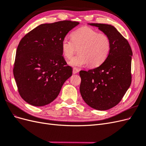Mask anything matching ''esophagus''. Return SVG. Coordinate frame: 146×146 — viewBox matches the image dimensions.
<instances>
[{
    "label": "esophagus",
    "instance_id": "1",
    "mask_svg": "<svg viewBox=\"0 0 146 146\" xmlns=\"http://www.w3.org/2000/svg\"><path fill=\"white\" fill-rule=\"evenodd\" d=\"M73 74H77L79 72V70L78 69H77L76 68H74L73 70H72Z\"/></svg>",
    "mask_w": 146,
    "mask_h": 146
}]
</instances>
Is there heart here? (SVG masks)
<instances>
[{"mask_svg": "<svg viewBox=\"0 0 146 146\" xmlns=\"http://www.w3.org/2000/svg\"><path fill=\"white\" fill-rule=\"evenodd\" d=\"M79 54L70 61L72 66L82 67L90 63L92 67L102 64L107 58L111 50V41L107 35L99 33L89 27L78 29L72 33V38L64 37L61 42L63 55L71 59L77 48Z\"/></svg>", "mask_w": 146, "mask_h": 146, "instance_id": "b5f03b06", "label": "heart"}]
</instances>
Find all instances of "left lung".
<instances>
[{
	"mask_svg": "<svg viewBox=\"0 0 146 146\" xmlns=\"http://www.w3.org/2000/svg\"><path fill=\"white\" fill-rule=\"evenodd\" d=\"M90 24L108 35L111 50L107 58L99 67L80 72V91L90 107L107 110L120 102L131 85L133 53L129 42L113 25Z\"/></svg>",
	"mask_w": 146,
	"mask_h": 146,
	"instance_id": "left-lung-1",
	"label": "left lung"
}]
</instances>
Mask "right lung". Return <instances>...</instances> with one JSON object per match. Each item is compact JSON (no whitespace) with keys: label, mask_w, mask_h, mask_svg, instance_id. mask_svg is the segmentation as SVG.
I'll return each mask as SVG.
<instances>
[{"label":"right lung","mask_w":146,"mask_h":146,"mask_svg":"<svg viewBox=\"0 0 146 146\" xmlns=\"http://www.w3.org/2000/svg\"><path fill=\"white\" fill-rule=\"evenodd\" d=\"M78 22L38 25L17 46L13 74L19 94L28 104L42 107L54 101L72 69L63 56L61 42Z\"/></svg>","instance_id":"obj_1"}]
</instances>
